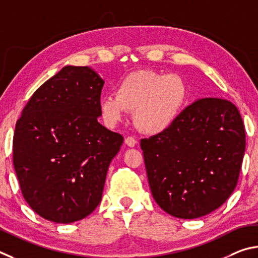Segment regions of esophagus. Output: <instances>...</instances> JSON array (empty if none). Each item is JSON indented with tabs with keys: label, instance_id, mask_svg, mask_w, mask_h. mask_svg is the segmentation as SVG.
I'll return each instance as SVG.
<instances>
[{
	"label": "esophagus",
	"instance_id": "34e87169",
	"mask_svg": "<svg viewBox=\"0 0 258 258\" xmlns=\"http://www.w3.org/2000/svg\"><path fill=\"white\" fill-rule=\"evenodd\" d=\"M124 144L129 147H135V146H136V144H137V141L134 137H126L124 139Z\"/></svg>",
	"mask_w": 258,
	"mask_h": 258
}]
</instances>
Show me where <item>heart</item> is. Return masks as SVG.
Here are the masks:
<instances>
[{"mask_svg":"<svg viewBox=\"0 0 258 258\" xmlns=\"http://www.w3.org/2000/svg\"><path fill=\"white\" fill-rule=\"evenodd\" d=\"M187 97V84L180 76L141 70L124 77L115 95L101 97L99 112L106 125L115 126L125 120L126 111H134L137 128L156 135L177 121Z\"/></svg>","mask_w":258,"mask_h":258,"instance_id":"b5f03b06","label":"heart"}]
</instances>
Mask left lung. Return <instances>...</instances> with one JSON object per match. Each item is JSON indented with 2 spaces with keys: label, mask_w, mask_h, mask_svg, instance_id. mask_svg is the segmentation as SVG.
I'll list each match as a JSON object with an SVG mask.
<instances>
[{
  "label": "left lung",
  "mask_w": 258,
  "mask_h": 258,
  "mask_svg": "<svg viewBox=\"0 0 258 258\" xmlns=\"http://www.w3.org/2000/svg\"><path fill=\"white\" fill-rule=\"evenodd\" d=\"M148 183L162 210L197 219L223 204L237 186L245 125L228 99H198L165 132L141 141Z\"/></svg>",
  "instance_id": "left-lung-1"
}]
</instances>
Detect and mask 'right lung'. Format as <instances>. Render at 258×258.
I'll return each instance as SVG.
<instances>
[{
  "instance_id": "obj_1",
  "label": "right lung",
  "mask_w": 258,
  "mask_h": 258,
  "mask_svg": "<svg viewBox=\"0 0 258 258\" xmlns=\"http://www.w3.org/2000/svg\"><path fill=\"white\" fill-rule=\"evenodd\" d=\"M103 85L88 67L62 68L17 121L13 166L22 196L44 219L75 222L102 200L108 165L123 143L97 121Z\"/></svg>"
}]
</instances>
